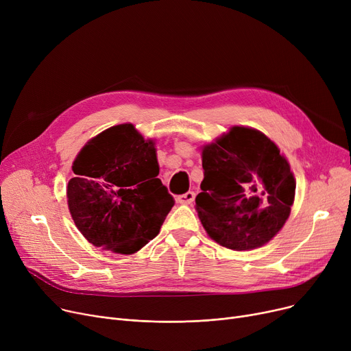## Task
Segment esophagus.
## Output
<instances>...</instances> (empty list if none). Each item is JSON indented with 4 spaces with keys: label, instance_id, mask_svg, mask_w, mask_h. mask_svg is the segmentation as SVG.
<instances>
[{
    "label": "esophagus",
    "instance_id": "34e87169",
    "mask_svg": "<svg viewBox=\"0 0 351 351\" xmlns=\"http://www.w3.org/2000/svg\"><path fill=\"white\" fill-rule=\"evenodd\" d=\"M193 200H195V193L193 192H186V193L178 196V202L180 205H192Z\"/></svg>",
    "mask_w": 351,
    "mask_h": 351
}]
</instances>
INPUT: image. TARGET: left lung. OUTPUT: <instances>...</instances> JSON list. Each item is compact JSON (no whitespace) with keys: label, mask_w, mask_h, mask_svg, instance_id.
I'll return each mask as SVG.
<instances>
[{"label":"left lung","mask_w":351,"mask_h":351,"mask_svg":"<svg viewBox=\"0 0 351 351\" xmlns=\"http://www.w3.org/2000/svg\"><path fill=\"white\" fill-rule=\"evenodd\" d=\"M205 178L196 210L208 236L232 250H253L278 234L290 216L296 179L263 132L232 126L202 146Z\"/></svg>","instance_id":"1"}]
</instances>
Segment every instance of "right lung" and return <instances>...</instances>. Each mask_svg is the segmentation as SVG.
Masks as SVG:
<instances>
[{
    "label": "right lung",
    "mask_w": 351,
    "mask_h": 351,
    "mask_svg": "<svg viewBox=\"0 0 351 351\" xmlns=\"http://www.w3.org/2000/svg\"><path fill=\"white\" fill-rule=\"evenodd\" d=\"M66 199L73 223L89 243L121 254L141 250L175 205L159 178L155 139L132 123L90 138L72 162Z\"/></svg>",
    "instance_id": "1"
}]
</instances>
